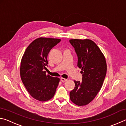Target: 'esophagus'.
I'll use <instances>...</instances> for the list:
<instances>
[{"instance_id":"esophagus-1","label":"esophagus","mask_w":126,"mask_h":126,"mask_svg":"<svg viewBox=\"0 0 126 126\" xmlns=\"http://www.w3.org/2000/svg\"><path fill=\"white\" fill-rule=\"evenodd\" d=\"M61 80L62 82H67V81L68 80V79H65V78H61Z\"/></svg>"}]
</instances>
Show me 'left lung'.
<instances>
[{"label": "left lung", "mask_w": 126, "mask_h": 126, "mask_svg": "<svg viewBox=\"0 0 126 126\" xmlns=\"http://www.w3.org/2000/svg\"><path fill=\"white\" fill-rule=\"evenodd\" d=\"M78 56L82 82L74 80L75 87L70 92V99L76 105L86 106L94 99L106 75L107 63L103 53L93 40L70 39Z\"/></svg>", "instance_id": "8db88e82"}]
</instances>
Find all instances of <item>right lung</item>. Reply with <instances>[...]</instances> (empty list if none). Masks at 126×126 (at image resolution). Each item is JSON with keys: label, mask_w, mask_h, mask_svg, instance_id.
Returning a JSON list of instances; mask_svg holds the SVG:
<instances>
[{"label": "right lung", "mask_w": 126, "mask_h": 126, "mask_svg": "<svg viewBox=\"0 0 126 126\" xmlns=\"http://www.w3.org/2000/svg\"><path fill=\"white\" fill-rule=\"evenodd\" d=\"M60 41L56 38H38L29 44L22 57L21 79L30 95L38 101L52 99L58 86L60 79L46 74L45 70L49 52Z\"/></svg>", "instance_id": "1"}]
</instances>
